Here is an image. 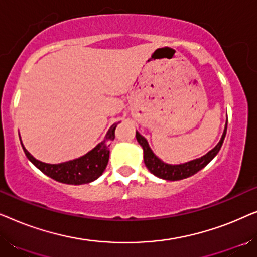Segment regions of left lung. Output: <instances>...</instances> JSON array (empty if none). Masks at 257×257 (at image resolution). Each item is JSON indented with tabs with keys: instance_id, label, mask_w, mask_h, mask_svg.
Segmentation results:
<instances>
[{
	"instance_id": "1",
	"label": "left lung",
	"mask_w": 257,
	"mask_h": 257,
	"mask_svg": "<svg viewBox=\"0 0 257 257\" xmlns=\"http://www.w3.org/2000/svg\"><path fill=\"white\" fill-rule=\"evenodd\" d=\"M226 133H227V124H226V127H224L223 135L221 137V140L213 150H210L208 153H206L205 156H202L201 158H198V159L187 161V163L179 164V165L166 164L164 163L163 160H160L159 158L153 153V151L151 150L147 140L144 138L138 131L136 132V138L143 147L144 163H145L146 167L149 168L151 173L154 174L158 178L165 179V180L175 181V180H182V179L192 177V175L198 173L200 170H202L203 167L207 166V165L212 161L213 158L219 153L221 146H222L223 144L224 137H226Z\"/></svg>"
}]
</instances>
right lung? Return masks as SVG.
Masks as SVG:
<instances>
[{
    "label": "right lung",
    "mask_w": 257,
    "mask_h": 257,
    "mask_svg": "<svg viewBox=\"0 0 257 257\" xmlns=\"http://www.w3.org/2000/svg\"><path fill=\"white\" fill-rule=\"evenodd\" d=\"M117 124H113L108 130L103 142L98 144L93 150H91L85 156L77 159L65 161L61 164H47L35 159L28 151L24 149L28 159L36 166L38 170L47 174L56 181L68 185H83L96 180L103 174L107 166L110 157V144L114 139V131Z\"/></svg>",
    "instance_id": "1"
}]
</instances>
